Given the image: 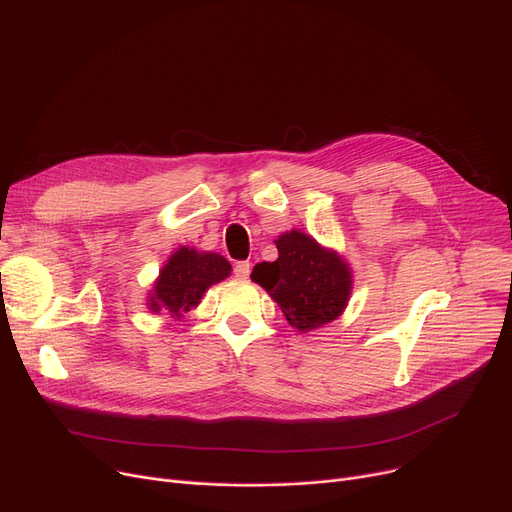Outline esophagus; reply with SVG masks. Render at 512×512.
Listing matches in <instances>:
<instances>
[{
    "label": "esophagus",
    "instance_id": "1",
    "mask_svg": "<svg viewBox=\"0 0 512 512\" xmlns=\"http://www.w3.org/2000/svg\"><path fill=\"white\" fill-rule=\"evenodd\" d=\"M249 274H251V263H249V261H238V263L234 265V276H236L238 280H247Z\"/></svg>",
    "mask_w": 512,
    "mask_h": 512
}]
</instances>
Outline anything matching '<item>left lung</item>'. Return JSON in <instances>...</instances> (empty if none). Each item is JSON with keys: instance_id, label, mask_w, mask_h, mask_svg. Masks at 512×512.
<instances>
[{"instance_id": "1", "label": "left lung", "mask_w": 512, "mask_h": 512, "mask_svg": "<svg viewBox=\"0 0 512 512\" xmlns=\"http://www.w3.org/2000/svg\"><path fill=\"white\" fill-rule=\"evenodd\" d=\"M278 259L253 267L251 280L280 305L288 324L311 332L342 315L353 288L351 267L301 230L276 240Z\"/></svg>"}]
</instances>
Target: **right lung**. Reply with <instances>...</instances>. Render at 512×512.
Wrapping results in <instances>:
<instances>
[{
  "instance_id": "1",
  "label": "right lung",
  "mask_w": 512,
  "mask_h": 512,
  "mask_svg": "<svg viewBox=\"0 0 512 512\" xmlns=\"http://www.w3.org/2000/svg\"><path fill=\"white\" fill-rule=\"evenodd\" d=\"M232 265L218 253H199L180 247L161 267L159 278L149 292V309L153 313L168 311L180 319L182 313L197 307L209 286L230 276Z\"/></svg>"
}]
</instances>
